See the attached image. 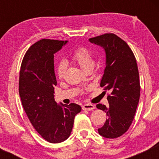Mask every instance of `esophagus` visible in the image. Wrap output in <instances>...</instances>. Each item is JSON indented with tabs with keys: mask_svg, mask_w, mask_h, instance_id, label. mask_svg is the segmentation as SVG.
<instances>
[{
	"mask_svg": "<svg viewBox=\"0 0 159 159\" xmlns=\"http://www.w3.org/2000/svg\"><path fill=\"white\" fill-rule=\"evenodd\" d=\"M82 109L85 111H93L95 109V105L92 104H85L82 106Z\"/></svg>",
	"mask_w": 159,
	"mask_h": 159,
	"instance_id": "34e87169",
	"label": "esophagus"
}]
</instances>
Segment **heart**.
Segmentation results:
<instances>
[{
    "instance_id": "obj_1",
    "label": "heart",
    "mask_w": 159,
    "mask_h": 159,
    "mask_svg": "<svg viewBox=\"0 0 159 159\" xmlns=\"http://www.w3.org/2000/svg\"><path fill=\"white\" fill-rule=\"evenodd\" d=\"M72 61L81 68L84 72L92 70L95 65L94 58L90 51L84 47H78L72 54ZM66 72L64 63H60L57 68V76L58 78H62Z\"/></svg>"
}]
</instances>
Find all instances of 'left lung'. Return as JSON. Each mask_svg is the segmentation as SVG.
<instances>
[{
	"label": "left lung",
	"instance_id": "left-lung-1",
	"mask_svg": "<svg viewBox=\"0 0 159 159\" xmlns=\"http://www.w3.org/2000/svg\"><path fill=\"white\" fill-rule=\"evenodd\" d=\"M89 40L105 49L106 67L100 86L105 92H111L107 97L108 107L96 105L107 116L98 132L105 138H116L129 129L139 102L140 86L135 57L127 43L114 34H105Z\"/></svg>",
	"mask_w": 159,
	"mask_h": 159
}]
</instances>
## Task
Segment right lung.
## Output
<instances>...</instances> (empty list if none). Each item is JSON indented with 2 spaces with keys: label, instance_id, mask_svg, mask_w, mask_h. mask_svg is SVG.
I'll return each mask as SVG.
<instances>
[{
  "label": "right lung",
  "instance_id": "right-lung-1",
  "mask_svg": "<svg viewBox=\"0 0 159 159\" xmlns=\"http://www.w3.org/2000/svg\"><path fill=\"white\" fill-rule=\"evenodd\" d=\"M67 41L43 39L29 48L21 62L19 91L27 117L47 141L61 143L69 138L75 115L81 107L75 103L57 105L54 100L57 80L54 54Z\"/></svg>",
  "mask_w": 159,
  "mask_h": 159
}]
</instances>
